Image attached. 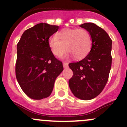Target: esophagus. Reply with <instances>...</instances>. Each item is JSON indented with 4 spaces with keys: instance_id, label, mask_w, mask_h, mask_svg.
Returning <instances> with one entry per match:
<instances>
[{
    "instance_id": "34e87169",
    "label": "esophagus",
    "mask_w": 127,
    "mask_h": 127,
    "mask_svg": "<svg viewBox=\"0 0 127 127\" xmlns=\"http://www.w3.org/2000/svg\"><path fill=\"white\" fill-rule=\"evenodd\" d=\"M63 64V67H64V68H66V67H68V63H67L64 62Z\"/></svg>"
}]
</instances>
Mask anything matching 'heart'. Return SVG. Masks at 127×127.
Listing matches in <instances>:
<instances>
[{"mask_svg":"<svg viewBox=\"0 0 127 127\" xmlns=\"http://www.w3.org/2000/svg\"><path fill=\"white\" fill-rule=\"evenodd\" d=\"M92 45L91 34L85 29H64L49 39L51 50L57 57H61L67 50L75 59L80 60L88 54Z\"/></svg>","mask_w":127,"mask_h":127,"instance_id":"obj_1","label":"heart"}]
</instances>
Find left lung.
Instances as JSON below:
<instances>
[{"label": "left lung", "mask_w": 127, "mask_h": 127, "mask_svg": "<svg viewBox=\"0 0 127 127\" xmlns=\"http://www.w3.org/2000/svg\"><path fill=\"white\" fill-rule=\"evenodd\" d=\"M80 26L90 33L92 48L83 60L69 64L73 72L69 85L75 96L88 100L100 94L107 84L112 64V40L104 29L93 23Z\"/></svg>", "instance_id": "8db88e82"}]
</instances>
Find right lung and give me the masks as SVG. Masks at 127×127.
I'll return each mask as SVG.
<instances>
[{
  "instance_id": "obj_1",
  "label": "right lung",
  "mask_w": 127,
  "mask_h": 127,
  "mask_svg": "<svg viewBox=\"0 0 127 127\" xmlns=\"http://www.w3.org/2000/svg\"><path fill=\"white\" fill-rule=\"evenodd\" d=\"M58 29V26L37 24L26 30L17 44L16 77L32 99L49 96L56 77L63 70L62 62L55 57L48 42Z\"/></svg>"
}]
</instances>
